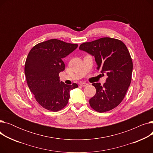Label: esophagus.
Segmentation results:
<instances>
[{
	"label": "esophagus",
	"mask_w": 153,
	"mask_h": 153,
	"mask_svg": "<svg viewBox=\"0 0 153 153\" xmlns=\"http://www.w3.org/2000/svg\"><path fill=\"white\" fill-rule=\"evenodd\" d=\"M80 85H81L82 87H85V86L88 85V84L85 83V82H81V83H80Z\"/></svg>",
	"instance_id": "obj_1"
}]
</instances>
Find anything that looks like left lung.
Masks as SVG:
<instances>
[{"label":"left lung","mask_w":153,"mask_h":153,"mask_svg":"<svg viewBox=\"0 0 153 153\" xmlns=\"http://www.w3.org/2000/svg\"><path fill=\"white\" fill-rule=\"evenodd\" d=\"M79 50L94 56L97 69L107 76L103 85L92 84L96 94L89 100L91 107L100 113L115 108L124 99L131 81L133 62L126 45L119 39L105 37L83 43Z\"/></svg>","instance_id":"obj_1"}]
</instances>
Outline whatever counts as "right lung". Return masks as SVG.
I'll use <instances>...</instances> for the list:
<instances>
[{
	"label": "right lung",
	"mask_w": 153,
	"mask_h": 153,
	"mask_svg": "<svg viewBox=\"0 0 153 153\" xmlns=\"http://www.w3.org/2000/svg\"><path fill=\"white\" fill-rule=\"evenodd\" d=\"M78 45L51 39L31 48L25 64L28 86L37 102L45 109L58 111L65 107L71 90L77 84H65L59 74L65 69L62 59L74 51Z\"/></svg>",
	"instance_id": "add662e5"
}]
</instances>
